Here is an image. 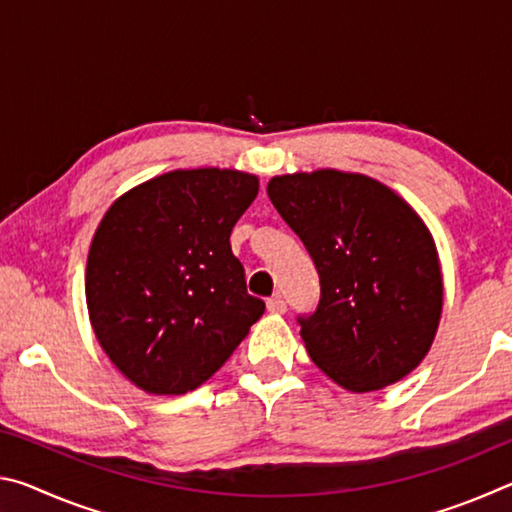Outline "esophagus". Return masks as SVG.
<instances>
[{
  "mask_svg": "<svg viewBox=\"0 0 512 512\" xmlns=\"http://www.w3.org/2000/svg\"><path fill=\"white\" fill-rule=\"evenodd\" d=\"M266 307L271 314H284V311H287V302H284L282 296H273L266 300Z\"/></svg>",
  "mask_w": 512,
  "mask_h": 512,
  "instance_id": "esophagus-1",
  "label": "esophagus"
}]
</instances>
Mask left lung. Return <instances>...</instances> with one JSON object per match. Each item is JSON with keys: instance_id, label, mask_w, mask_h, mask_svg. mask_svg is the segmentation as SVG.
Returning a JSON list of instances; mask_svg holds the SVG:
<instances>
[{"instance_id": "8db88e82", "label": "left lung", "mask_w": 512, "mask_h": 512, "mask_svg": "<svg viewBox=\"0 0 512 512\" xmlns=\"http://www.w3.org/2000/svg\"><path fill=\"white\" fill-rule=\"evenodd\" d=\"M266 192L320 277L316 309L298 316L311 361L354 393L409 375L443 311L438 253L420 216L361 173L277 176Z\"/></svg>"}]
</instances>
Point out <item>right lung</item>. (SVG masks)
Here are the masks:
<instances>
[{
  "label": "right lung",
  "instance_id": "right-lung-1",
  "mask_svg": "<svg viewBox=\"0 0 512 512\" xmlns=\"http://www.w3.org/2000/svg\"><path fill=\"white\" fill-rule=\"evenodd\" d=\"M257 189L250 173L171 171L117 198L101 219L85 273L90 320L142 391H194L264 314L230 248Z\"/></svg>",
  "mask_w": 512,
  "mask_h": 512
}]
</instances>
